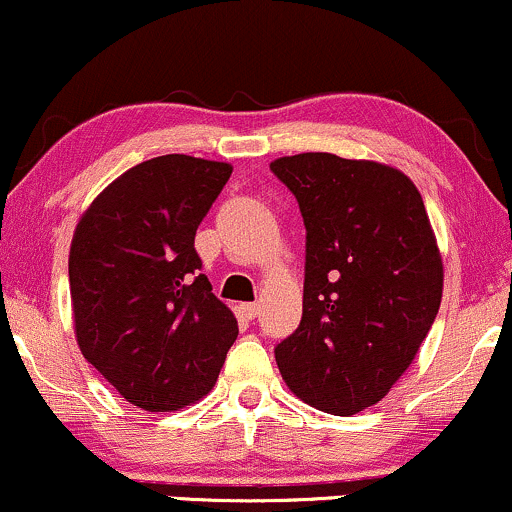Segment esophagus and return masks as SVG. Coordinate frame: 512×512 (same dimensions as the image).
<instances>
[{"instance_id": "34e87169", "label": "esophagus", "mask_w": 512, "mask_h": 512, "mask_svg": "<svg viewBox=\"0 0 512 512\" xmlns=\"http://www.w3.org/2000/svg\"><path fill=\"white\" fill-rule=\"evenodd\" d=\"M258 311H261V306H258V304H242V313H244L249 320H254L256 315H258Z\"/></svg>"}]
</instances>
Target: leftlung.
Masks as SVG:
<instances>
[{
	"label": "left lung",
	"mask_w": 512,
	"mask_h": 512,
	"mask_svg": "<svg viewBox=\"0 0 512 512\" xmlns=\"http://www.w3.org/2000/svg\"><path fill=\"white\" fill-rule=\"evenodd\" d=\"M270 170L306 225L304 315L275 361L308 406L353 415L399 382L437 318L444 263L418 187L399 168L327 151Z\"/></svg>",
	"instance_id": "1"
}]
</instances>
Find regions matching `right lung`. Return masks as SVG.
<instances>
[{"instance_id": "1", "label": "right lung", "mask_w": 512, "mask_h": 512, "mask_svg": "<svg viewBox=\"0 0 512 512\" xmlns=\"http://www.w3.org/2000/svg\"><path fill=\"white\" fill-rule=\"evenodd\" d=\"M230 175L223 161L156 156L113 180L75 225V339L87 363L149 413L204 399L237 339L235 313L211 292L194 251Z\"/></svg>"}]
</instances>
